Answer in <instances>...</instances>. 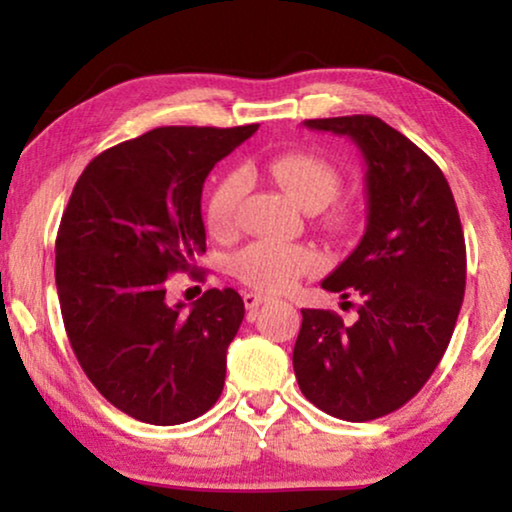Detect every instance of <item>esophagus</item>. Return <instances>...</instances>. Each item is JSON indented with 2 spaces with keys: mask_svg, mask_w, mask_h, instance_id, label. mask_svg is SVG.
<instances>
[{
  "mask_svg": "<svg viewBox=\"0 0 512 512\" xmlns=\"http://www.w3.org/2000/svg\"><path fill=\"white\" fill-rule=\"evenodd\" d=\"M265 303V296H261V293H244V307H247L249 312H254V310H258V307H261Z\"/></svg>",
  "mask_w": 512,
  "mask_h": 512,
  "instance_id": "esophagus-1",
  "label": "esophagus"
}]
</instances>
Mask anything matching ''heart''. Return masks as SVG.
Returning a JSON list of instances; mask_svg holds the SVG:
<instances>
[{"instance_id":"b5f03b06","label":"heart","mask_w":512,"mask_h":512,"mask_svg":"<svg viewBox=\"0 0 512 512\" xmlns=\"http://www.w3.org/2000/svg\"><path fill=\"white\" fill-rule=\"evenodd\" d=\"M265 174L275 186L307 212H319L338 195L340 177L326 160L312 153H284L265 165ZM244 195L242 174L223 177L207 200L205 221L209 233L228 237L237 228V212ZM319 268V254L305 244L251 242L233 258L235 277L251 289L279 293L291 289L303 275Z\"/></svg>"}]
</instances>
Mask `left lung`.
<instances>
[{"label": "left lung", "mask_w": 512, "mask_h": 512, "mask_svg": "<svg viewBox=\"0 0 512 512\" xmlns=\"http://www.w3.org/2000/svg\"><path fill=\"white\" fill-rule=\"evenodd\" d=\"M349 137L366 163V233L321 286L361 298L359 319L300 310L293 370L307 401L347 422L389 415L424 387L450 345L466 244L440 167L377 116L305 121Z\"/></svg>", "instance_id": "1"}]
</instances>
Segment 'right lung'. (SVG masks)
I'll use <instances>...</instances> for the list:
<instances>
[{"label": "right lung", "instance_id": "add662e5", "mask_svg": "<svg viewBox=\"0 0 512 512\" xmlns=\"http://www.w3.org/2000/svg\"><path fill=\"white\" fill-rule=\"evenodd\" d=\"M256 130L170 125L111 146L62 214L55 286L69 345L95 389L139 422L184 424L219 401L240 293L209 289L184 310L167 305L165 284L207 249V174Z\"/></svg>", "mask_w": 512, "mask_h": 512}]
</instances>
